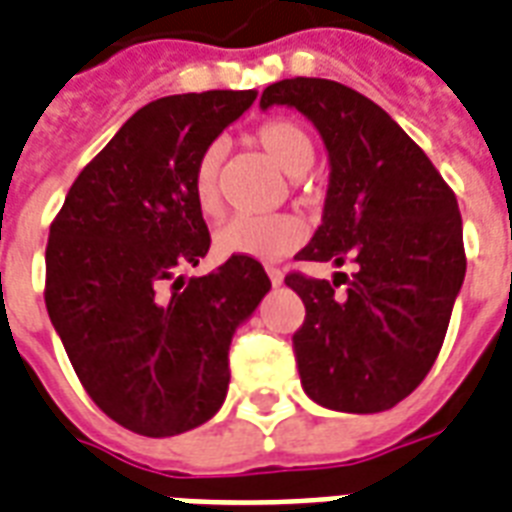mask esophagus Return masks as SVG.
<instances>
[{
    "label": "esophagus",
    "instance_id": "1",
    "mask_svg": "<svg viewBox=\"0 0 512 512\" xmlns=\"http://www.w3.org/2000/svg\"><path fill=\"white\" fill-rule=\"evenodd\" d=\"M267 275H269V280H272V285H283L285 275L277 267H267Z\"/></svg>",
    "mask_w": 512,
    "mask_h": 512
}]
</instances>
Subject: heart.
Segmentation results:
<instances>
[{"mask_svg": "<svg viewBox=\"0 0 512 512\" xmlns=\"http://www.w3.org/2000/svg\"><path fill=\"white\" fill-rule=\"evenodd\" d=\"M253 141L285 176L301 178L315 162V144H312L310 133L291 120H272L261 125ZM221 157L224 152L219 144L208 146L194 168V200L205 216H213L221 208ZM304 237H307V229L296 216H264V219L235 216L216 229L213 245H216L219 256L277 261L296 251L304 243Z\"/></svg>", "mask_w": 512, "mask_h": 512, "instance_id": "heart-1", "label": "heart"}]
</instances>
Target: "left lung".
I'll list each match as a JSON object with an SVG mask.
<instances>
[{
	"label": "left lung",
	"instance_id": "obj_1",
	"mask_svg": "<svg viewBox=\"0 0 512 512\" xmlns=\"http://www.w3.org/2000/svg\"><path fill=\"white\" fill-rule=\"evenodd\" d=\"M259 106L301 112L328 152L323 224L296 259L358 267L334 272V284L348 280L344 297L326 280L285 277L307 310L293 334L301 387L331 411H387L433 368L465 283L457 197L406 130L352 87L283 79Z\"/></svg>",
	"mask_w": 512,
	"mask_h": 512
}]
</instances>
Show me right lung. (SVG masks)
Instances as JSON below:
<instances>
[{"mask_svg": "<svg viewBox=\"0 0 512 512\" xmlns=\"http://www.w3.org/2000/svg\"><path fill=\"white\" fill-rule=\"evenodd\" d=\"M256 95L208 90L138 109L79 173L50 227V323L87 395L138 435L168 438L216 417L232 336L272 288L248 256L181 275L211 248L194 168Z\"/></svg>", "mask_w": 512, "mask_h": 512, "instance_id": "add662e5", "label": "right lung"}]
</instances>
